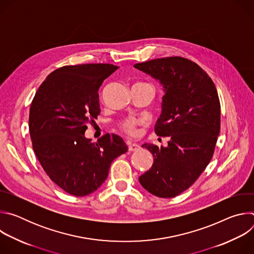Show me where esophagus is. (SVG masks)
I'll return each mask as SVG.
<instances>
[{
  "mask_svg": "<svg viewBox=\"0 0 254 254\" xmlns=\"http://www.w3.org/2000/svg\"><path fill=\"white\" fill-rule=\"evenodd\" d=\"M139 149H140V147L137 143H134V142L128 143V151L129 152H135V151H138Z\"/></svg>",
  "mask_w": 254,
  "mask_h": 254,
  "instance_id": "esophagus-1",
  "label": "esophagus"
}]
</instances>
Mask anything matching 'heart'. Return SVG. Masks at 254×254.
Wrapping results in <instances>:
<instances>
[{
  "label": "heart",
  "instance_id": "obj_1",
  "mask_svg": "<svg viewBox=\"0 0 254 254\" xmlns=\"http://www.w3.org/2000/svg\"><path fill=\"white\" fill-rule=\"evenodd\" d=\"M139 124L136 120H127L122 124V128L128 134H134L135 133V127Z\"/></svg>",
  "mask_w": 254,
  "mask_h": 254
}]
</instances>
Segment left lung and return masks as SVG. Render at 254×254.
<instances>
[{
  "instance_id": "8db88e82",
  "label": "left lung",
  "mask_w": 254,
  "mask_h": 254,
  "mask_svg": "<svg viewBox=\"0 0 254 254\" xmlns=\"http://www.w3.org/2000/svg\"><path fill=\"white\" fill-rule=\"evenodd\" d=\"M133 67L163 86L162 114L155 131L170 138L167 147L142 144L154 163L138 181L151 194L173 198L193 185L212 159L220 132L218 93L206 72L183 57L159 58Z\"/></svg>"
}]
</instances>
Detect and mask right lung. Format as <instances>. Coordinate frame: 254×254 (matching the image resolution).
Listing matches in <instances>:
<instances>
[{"label": "right lung", "mask_w": 254, "mask_h": 254, "mask_svg": "<svg viewBox=\"0 0 254 254\" xmlns=\"http://www.w3.org/2000/svg\"><path fill=\"white\" fill-rule=\"evenodd\" d=\"M119 67L113 64L63 66L42 82L30 107L33 150L46 174L76 197L96 191L113 161L127 152L124 139L106 133L96 142L84 135L100 113L98 89Z\"/></svg>", "instance_id": "1"}]
</instances>
